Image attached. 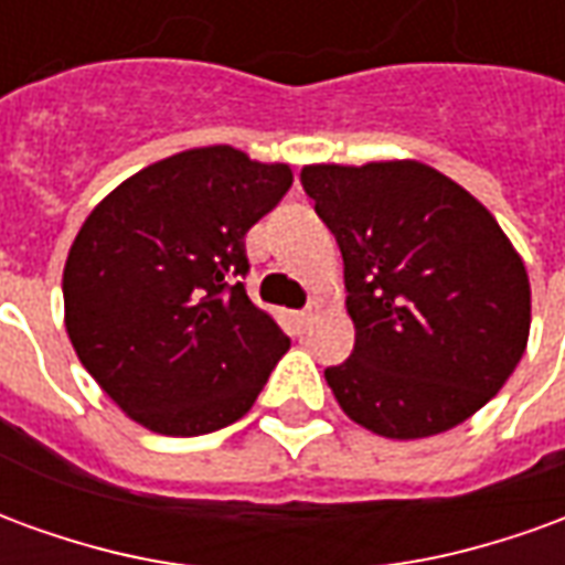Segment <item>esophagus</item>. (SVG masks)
I'll return each mask as SVG.
<instances>
[{
  "label": "esophagus",
  "instance_id": "obj_1",
  "mask_svg": "<svg viewBox=\"0 0 565 565\" xmlns=\"http://www.w3.org/2000/svg\"><path fill=\"white\" fill-rule=\"evenodd\" d=\"M318 318V306H308L302 308L299 315H296V323H299V330H308L311 327V320Z\"/></svg>",
  "mask_w": 565,
  "mask_h": 565
}]
</instances>
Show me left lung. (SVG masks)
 Wrapping results in <instances>:
<instances>
[{
    "label": "left lung",
    "instance_id": "8db88e82",
    "mask_svg": "<svg viewBox=\"0 0 565 565\" xmlns=\"http://www.w3.org/2000/svg\"><path fill=\"white\" fill-rule=\"evenodd\" d=\"M299 178L344 259L354 351L323 372L344 415L426 438L484 408L530 335V278L497 217L417 160Z\"/></svg>",
    "mask_w": 565,
    "mask_h": 565
}]
</instances>
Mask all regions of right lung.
Here are the masks:
<instances>
[{"instance_id":"right-lung-1","label":"right lung","mask_w":565,"mask_h":565,"mask_svg":"<svg viewBox=\"0 0 565 565\" xmlns=\"http://www.w3.org/2000/svg\"><path fill=\"white\" fill-rule=\"evenodd\" d=\"M290 184L284 162L193 148L84 221L63 269L68 339L136 424L186 438L250 412L290 339L247 299L245 235Z\"/></svg>"}]
</instances>
